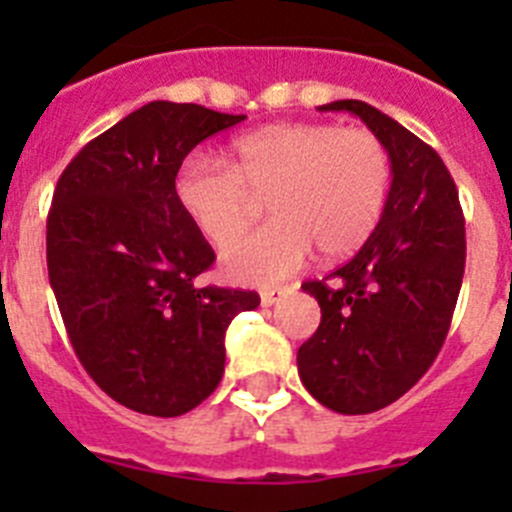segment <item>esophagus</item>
<instances>
[{"instance_id":"esophagus-1","label":"esophagus","mask_w":512,"mask_h":512,"mask_svg":"<svg viewBox=\"0 0 512 512\" xmlns=\"http://www.w3.org/2000/svg\"><path fill=\"white\" fill-rule=\"evenodd\" d=\"M287 295V287H269V289H261V305L271 307L274 302H279L282 297Z\"/></svg>"}]
</instances>
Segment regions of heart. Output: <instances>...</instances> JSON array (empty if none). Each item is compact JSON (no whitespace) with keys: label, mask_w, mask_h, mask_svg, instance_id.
Returning <instances> with one entry per match:
<instances>
[{"label":"heart","mask_w":512,"mask_h":512,"mask_svg":"<svg viewBox=\"0 0 512 512\" xmlns=\"http://www.w3.org/2000/svg\"><path fill=\"white\" fill-rule=\"evenodd\" d=\"M390 176V153L369 130L279 122L235 138L228 164L189 153L174 194L215 246L240 234L266 199L278 217L225 248L223 269L238 282L269 284L300 269L312 246L325 259L356 251L382 217Z\"/></svg>","instance_id":"heart-1"}]
</instances>
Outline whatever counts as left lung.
I'll list each match as a JSON object with an SVG mask.
<instances>
[{"label":"left lung","instance_id":"left-lung-1","mask_svg":"<svg viewBox=\"0 0 512 512\" xmlns=\"http://www.w3.org/2000/svg\"><path fill=\"white\" fill-rule=\"evenodd\" d=\"M351 112L390 153L392 184L374 233L354 259L302 284L320 325L297 351L315 400L366 415L400 400L441 351L464 279L467 238L459 192L428 143L359 99L318 107Z\"/></svg>","mask_w":512,"mask_h":512}]
</instances>
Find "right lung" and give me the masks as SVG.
I'll use <instances>...</instances> for the list:
<instances>
[{
  "label": "right lung",
  "instance_id": "obj_1",
  "mask_svg": "<svg viewBox=\"0 0 512 512\" xmlns=\"http://www.w3.org/2000/svg\"><path fill=\"white\" fill-rule=\"evenodd\" d=\"M246 120L148 102L81 148L53 192L48 279L81 366L115 402L176 418L215 392L225 330L261 297L205 287L215 251L176 202L197 143Z\"/></svg>",
  "mask_w": 512,
  "mask_h": 512
}]
</instances>
